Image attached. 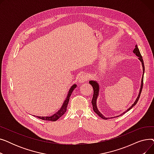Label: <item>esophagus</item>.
<instances>
[{
	"label": "esophagus",
	"instance_id": "obj_1",
	"mask_svg": "<svg viewBox=\"0 0 154 154\" xmlns=\"http://www.w3.org/2000/svg\"><path fill=\"white\" fill-rule=\"evenodd\" d=\"M88 79V75L86 73H83L81 75H80L79 79V82L80 83H84Z\"/></svg>",
	"mask_w": 154,
	"mask_h": 154
}]
</instances>
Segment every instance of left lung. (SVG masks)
<instances>
[{
    "mask_svg": "<svg viewBox=\"0 0 154 154\" xmlns=\"http://www.w3.org/2000/svg\"><path fill=\"white\" fill-rule=\"evenodd\" d=\"M133 52L137 56L139 57V60L142 62V68H143V75H142V80H141V85H140V91H139V95H138V97H137L135 101L134 102V103L132 105V106L129 107L126 111L124 112L122 114H121L120 116H116L117 117H119V116H122L123 114H124L125 113H126L127 112H128V110H130L134 106H135L136 103H137V102H138L139 98H140V94H141V92H142V87H143V74H144V72H145V67H144V64H143V60L142 59V57L140 54V52L139 51V49L138 47H137V45H135V48L133 51ZM89 84L92 86L93 87V89H94V95H93V98H92V106H93V110L100 117H101L102 119H108V118L104 117L101 113L99 111L98 109H97V97L99 96V84L97 83V81H94V80H90L89 81ZM112 117H110L109 119H112Z\"/></svg>",
    "mask_w": 154,
    "mask_h": 154,
    "instance_id": "1",
    "label": "left lung"
}]
</instances>
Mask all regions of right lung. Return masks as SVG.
Wrapping results in <instances>:
<instances>
[{
	"mask_svg": "<svg viewBox=\"0 0 154 154\" xmlns=\"http://www.w3.org/2000/svg\"><path fill=\"white\" fill-rule=\"evenodd\" d=\"M76 87H77V85L74 84L70 87V88L68 92V94H67V97H66V100H64L61 108L55 114H54V115H52V116H50V117H39V116H34L37 117L38 119H42V120L52 121V122H54V121L57 120L60 117H62L65 114V112H66L67 105H68V103H69V99H70V97L73 91L74 90V88H76Z\"/></svg>",
	"mask_w": 154,
	"mask_h": 154,
	"instance_id": "obj_1",
	"label": "right lung"
}]
</instances>
